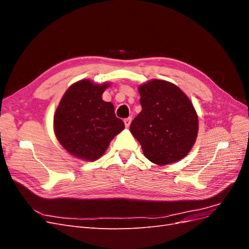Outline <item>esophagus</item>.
Segmentation results:
<instances>
[{"mask_svg":"<svg viewBox=\"0 0 249 249\" xmlns=\"http://www.w3.org/2000/svg\"><path fill=\"white\" fill-rule=\"evenodd\" d=\"M124 123L125 127H129V126H130V124H131V123H132V118H131V117H127V118H125V119L124 120Z\"/></svg>","mask_w":249,"mask_h":249,"instance_id":"34e87169","label":"esophagus"}]
</instances>
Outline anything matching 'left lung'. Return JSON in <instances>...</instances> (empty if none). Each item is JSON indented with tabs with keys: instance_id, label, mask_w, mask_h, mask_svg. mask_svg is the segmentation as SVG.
I'll return each instance as SVG.
<instances>
[{
	"instance_id": "left-lung-1",
	"label": "left lung",
	"mask_w": 249,
	"mask_h": 249,
	"mask_svg": "<svg viewBox=\"0 0 249 249\" xmlns=\"http://www.w3.org/2000/svg\"><path fill=\"white\" fill-rule=\"evenodd\" d=\"M138 90L142 110L130 131L143 154L157 165L182 160L191 150L198 132V117L192 103L167 81L152 80Z\"/></svg>"
}]
</instances>
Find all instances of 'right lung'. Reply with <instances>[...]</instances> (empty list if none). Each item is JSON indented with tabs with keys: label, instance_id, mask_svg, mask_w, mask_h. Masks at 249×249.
Here are the masks:
<instances>
[{
	"label": "right lung",
	"instance_id": "1",
	"mask_svg": "<svg viewBox=\"0 0 249 249\" xmlns=\"http://www.w3.org/2000/svg\"><path fill=\"white\" fill-rule=\"evenodd\" d=\"M108 86V83L97 85L90 80L74 83L66 90L55 112L54 131L58 141L80 159H99L111 140L124 129L113 104L102 99Z\"/></svg>",
	"mask_w": 249,
	"mask_h": 249
}]
</instances>
